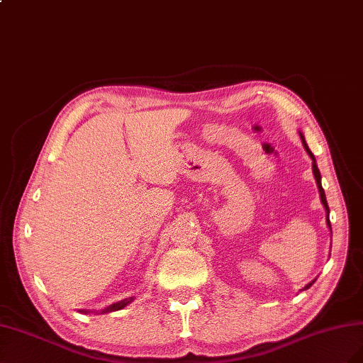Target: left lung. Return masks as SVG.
<instances>
[{
  "label": "left lung",
  "mask_w": 363,
  "mask_h": 363,
  "mask_svg": "<svg viewBox=\"0 0 363 363\" xmlns=\"http://www.w3.org/2000/svg\"><path fill=\"white\" fill-rule=\"evenodd\" d=\"M299 135H301V140H303V146H304V149H306V152L308 153V157L312 158V161H313V174H315V179H316V185H318V190H319V196H320V202H323V205H324V208H325V220H327V225H328V230L331 231V225H330V208H328V203H327V199H325V193H324V189H323V184H320V173H319V169H318V165H316V160H315V157H313V153L310 152V149H308V146H307V143H306V140H304V137H303V133H299ZM315 283V279L312 283H308L306 287H304V291L306 289H308L310 286H312Z\"/></svg>",
  "instance_id": "1"
}]
</instances>
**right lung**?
I'll use <instances>...</instances> for the list:
<instances>
[{
	"instance_id": "1",
	"label": "right lung",
	"mask_w": 363,
	"mask_h": 363,
	"mask_svg": "<svg viewBox=\"0 0 363 363\" xmlns=\"http://www.w3.org/2000/svg\"><path fill=\"white\" fill-rule=\"evenodd\" d=\"M132 301V298H128V299H123V301H118V303H113V304H111L109 307H106V308H103L100 313H109V312H117V310H120V308H123V307H126L129 303ZM82 312L84 313H89V310H82Z\"/></svg>"
}]
</instances>
